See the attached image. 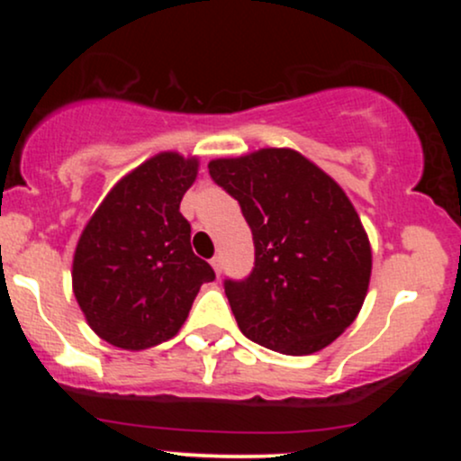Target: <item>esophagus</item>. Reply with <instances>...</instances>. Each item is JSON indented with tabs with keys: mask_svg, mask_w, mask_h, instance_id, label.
<instances>
[{
	"mask_svg": "<svg viewBox=\"0 0 461 461\" xmlns=\"http://www.w3.org/2000/svg\"><path fill=\"white\" fill-rule=\"evenodd\" d=\"M210 264H212L214 273H216V275H221V268H223V260H221V256H214L212 260H210Z\"/></svg>",
	"mask_w": 461,
	"mask_h": 461,
	"instance_id": "34e87169",
	"label": "esophagus"
}]
</instances>
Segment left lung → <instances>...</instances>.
I'll list each match as a JSON object with an SVG mask.
<instances>
[{
	"label": "left lung",
	"mask_w": 461,
	"mask_h": 461,
	"mask_svg": "<svg viewBox=\"0 0 461 461\" xmlns=\"http://www.w3.org/2000/svg\"><path fill=\"white\" fill-rule=\"evenodd\" d=\"M240 203L256 267L225 282L238 327L284 356H310L356 321L368 293L373 253L362 221L336 179L288 147L208 164Z\"/></svg>",
	"instance_id": "left-lung-1"
}]
</instances>
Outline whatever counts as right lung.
Returning <instances> with one entry per match:
<instances>
[{"mask_svg": "<svg viewBox=\"0 0 461 461\" xmlns=\"http://www.w3.org/2000/svg\"><path fill=\"white\" fill-rule=\"evenodd\" d=\"M199 158L162 151L121 177L73 253V294L88 327L113 347L142 351L182 330L214 271L190 247L179 212Z\"/></svg>", "mask_w": 461, "mask_h": 461, "instance_id": "obj_1", "label": "right lung"}]
</instances>
